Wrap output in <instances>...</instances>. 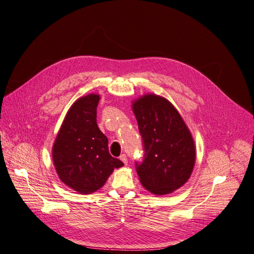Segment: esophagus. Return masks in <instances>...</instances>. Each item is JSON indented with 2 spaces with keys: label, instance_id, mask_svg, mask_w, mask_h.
<instances>
[{
  "label": "esophagus",
  "instance_id": "esophagus-1",
  "mask_svg": "<svg viewBox=\"0 0 254 254\" xmlns=\"http://www.w3.org/2000/svg\"><path fill=\"white\" fill-rule=\"evenodd\" d=\"M119 159L122 161L125 165H127V155L126 154H122L119 156Z\"/></svg>",
  "mask_w": 254,
  "mask_h": 254
}]
</instances>
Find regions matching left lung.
Segmentation results:
<instances>
[{
    "label": "left lung",
    "mask_w": 254,
    "mask_h": 254,
    "mask_svg": "<svg viewBox=\"0 0 254 254\" xmlns=\"http://www.w3.org/2000/svg\"><path fill=\"white\" fill-rule=\"evenodd\" d=\"M144 154L136 162L140 181L154 194H167L189 180L195 161L192 137L168 100L146 95L132 105Z\"/></svg>",
    "instance_id": "1"
}]
</instances>
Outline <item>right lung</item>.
Returning a JSON list of instances; mask_svg holds the SVG:
<instances>
[{
    "label": "right lung",
    "mask_w": 254,
    "mask_h": 254,
    "mask_svg": "<svg viewBox=\"0 0 254 254\" xmlns=\"http://www.w3.org/2000/svg\"><path fill=\"white\" fill-rule=\"evenodd\" d=\"M99 101L98 95H88L72 105L52 148L61 180L83 194L101 189L114 168L124 166L109 153L108 139L98 127Z\"/></svg>",
    "instance_id": "1"
}]
</instances>
